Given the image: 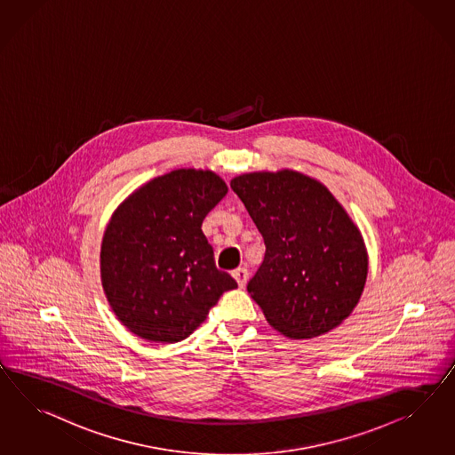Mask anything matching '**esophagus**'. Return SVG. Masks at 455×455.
<instances>
[{
	"instance_id": "esophagus-1",
	"label": "esophagus",
	"mask_w": 455,
	"mask_h": 455,
	"mask_svg": "<svg viewBox=\"0 0 455 455\" xmlns=\"http://www.w3.org/2000/svg\"><path fill=\"white\" fill-rule=\"evenodd\" d=\"M232 275H234V278L236 280V283H238V286H240V288H243V286H245L246 282H248V276H250L245 267H240V268H236V270H234Z\"/></svg>"
}]
</instances>
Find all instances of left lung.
I'll return each instance as SVG.
<instances>
[{
	"instance_id": "1",
	"label": "left lung",
	"mask_w": 455,
	"mask_h": 455,
	"mask_svg": "<svg viewBox=\"0 0 455 455\" xmlns=\"http://www.w3.org/2000/svg\"><path fill=\"white\" fill-rule=\"evenodd\" d=\"M265 240V259L248 293L275 330L316 338L355 309L368 276L356 225L318 180L303 173H243L232 180Z\"/></svg>"
}]
</instances>
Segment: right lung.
<instances>
[{
  "mask_svg": "<svg viewBox=\"0 0 455 455\" xmlns=\"http://www.w3.org/2000/svg\"><path fill=\"white\" fill-rule=\"evenodd\" d=\"M227 194L210 171L179 169L140 187L114 212L100 248L104 293L129 331L177 343L236 288L217 268L202 223Z\"/></svg>",
  "mask_w": 455,
  "mask_h": 455,
  "instance_id": "right-lung-1",
  "label": "right lung"
}]
</instances>
